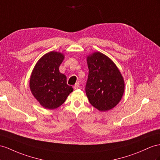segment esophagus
Segmentation results:
<instances>
[{
    "mask_svg": "<svg viewBox=\"0 0 160 160\" xmlns=\"http://www.w3.org/2000/svg\"><path fill=\"white\" fill-rule=\"evenodd\" d=\"M78 88H79V82H77V83L75 84L74 86H73V88H74L75 90H76V89H78Z\"/></svg>",
    "mask_w": 160,
    "mask_h": 160,
    "instance_id": "obj_1",
    "label": "esophagus"
}]
</instances>
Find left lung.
<instances>
[{
  "mask_svg": "<svg viewBox=\"0 0 160 160\" xmlns=\"http://www.w3.org/2000/svg\"><path fill=\"white\" fill-rule=\"evenodd\" d=\"M87 57V96L94 108L100 112L108 111L122 99L125 88L124 78L115 63L103 53L94 52Z\"/></svg>",
  "mask_w": 160,
  "mask_h": 160,
  "instance_id": "8db88e82",
  "label": "left lung"
}]
</instances>
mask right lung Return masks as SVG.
I'll list each match as a JSON object with an SVG mask.
<instances>
[{"label": "right lung", "instance_id": "add662e5", "mask_svg": "<svg viewBox=\"0 0 160 160\" xmlns=\"http://www.w3.org/2000/svg\"><path fill=\"white\" fill-rule=\"evenodd\" d=\"M65 56L51 51L40 57L32 72L30 89L41 106L55 109L62 105L73 89L67 84V78L59 72Z\"/></svg>", "mask_w": 160, "mask_h": 160}]
</instances>
